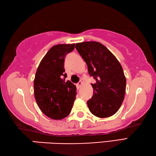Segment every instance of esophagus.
I'll list each match as a JSON object with an SVG mask.
<instances>
[{"instance_id":"34e87169","label":"esophagus","mask_w":156,"mask_h":156,"mask_svg":"<svg viewBox=\"0 0 156 156\" xmlns=\"http://www.w3.org/2000/svg\"><path fill=\"white\" fill-rule=\"evenodd\" d=\"M82 86H83V82L81 81H79V82L77 83V84H76V87H77L78 89H80Z\"/></svg>"}]
</instances>
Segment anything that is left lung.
I'll return each instance as SVG.
<instances>
[{"instance_id": "8db88e82", "label": "left lung", "mask_w": 156, "mask_h": 156, "mask_svg": "<svg viewBox=\"0 0 156 156\" xmlns=\"http://www.w3.org/2000/svg\"><path fill=\"white\" fill-rule=\"evenodd\" d=\"M75 48L88 66V73L96 83L93 95L87 101L90 112L99 118L114 115L124 100L126 78L116 57L97 42L76 43Z\"/></svg>"}]
</instances>
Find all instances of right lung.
<instances>
[{
  "instance_id": "add662e5",
  "label": "right lung",
  "mask_w": 156,
  "mask_h": 156,
  "mask_svg": "<svg viewBox=\"0 0 156 156\" xmlns=\"http://www.w3.org/2000/svg\"><path fill=\"white\" fill-rule=\"evenodd\" d=\"M75 44H57L49 49L38 66L34 79V96L38 107L49 118L61 120L70 113L76 88L67 76L64 59Z\"/></svg>"
}]
</instances>
